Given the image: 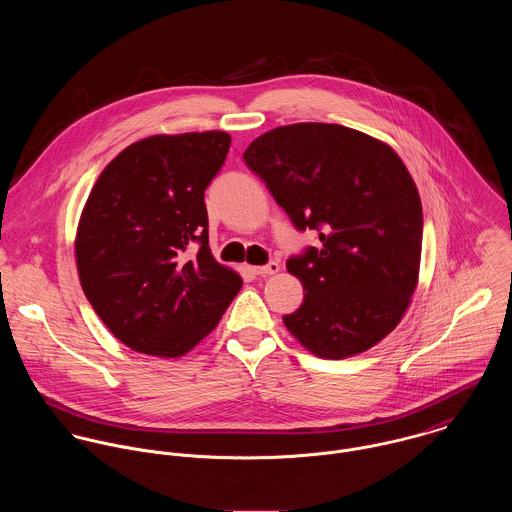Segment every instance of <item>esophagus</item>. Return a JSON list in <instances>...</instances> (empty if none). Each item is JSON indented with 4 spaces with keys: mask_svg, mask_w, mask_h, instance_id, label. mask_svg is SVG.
Returning <instances> with one entry per match:
<instances>
[{
    "mask_svg": "<svg viewBox=\"0 0 512 512\" xmlns=\"http://www.w3.org/2000/svg\"><path fill=\"white\" fill-rule=\"evenodd\" d=\"M278 272H280V264L278 262H268L266 266L254 268L256 276H272V274H278Z\"/></svg>",
    "mask_w": 512,
    "mask_h": 512,
    "instance_id": "obj_1",
    "label": "esophagus"
}]
</instances>
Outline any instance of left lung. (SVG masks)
Instances as JSON below:
<instances>
[{"instance_id":"1","label":"left lung","mask_w":512,"mask_h":512,"mask_svg":"<svg viewBox=\"0 0 512 512\" xmlns=\"http://www.w3.org/2000/svg\"><path fill=\"white\" fill-rule=\"evenodd\" d=\"M297 230L321 244L288 260L303 303L284 325L321 359H347L382 341L416 292L422 201L398 153L359 130L280 126L244 151Z\"/></svg>"}]
</instances>
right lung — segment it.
Wrapping results in <instances>:
<instances>
[{
  "label": "right lung",
  "instance_id": "right-lung-1",
  "mask_svg": "<svg viewBox=\"0 0 512 512\" xmlns=\"http://www.w3.org/2000/svg\"><path fill=\"white\" fill-rule=\"evenodd\" d=\"M230 147L226 132L149 136L94 183L74 254L92 309L132 351L175 359L197 347L242 288L209 248L205 189ZM200 250L191 257L188 246Z\"/></svg>",
  "mask_w": 512,
  "mask_h": 512
}]
</instances>
